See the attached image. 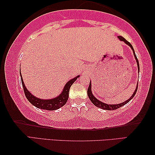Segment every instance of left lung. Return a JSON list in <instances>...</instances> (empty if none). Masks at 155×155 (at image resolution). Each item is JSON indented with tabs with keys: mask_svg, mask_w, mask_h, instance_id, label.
Here are the masks:
<instances>
[{
	"mask_svg": "<svg viewBox=\"0 0 155 155\" xmlns=\"http://www.w3.org/2000/svg\"><path fill=\"white\" fill-rule=\"evenodd\" d=\"M118 38L120 39L121 41H123L126 43V45H128V46H130V48L132 49V50H133V54L134 55H135V60H136V62L137 63V67H138V69H139V61H138V59L137 58L136 55H135V51H134V49L133 46H132V45L130 44V42H128L127 40H126L124 38H123L122 36H121V35H120V36H118ZM137 88H138V82H137V86L136 87V89L135 91V92L133 93V95L131 96V97L128 99V100H126L124 101V102H122L121 104H105L104 102H101V101L98 100L97 98H96L95 97H94V95H93L92 93V91H91V81H90V84H89V87H88V91H87V94H88V97H89L90 100L91 101V102H92L93 104H94L95 106H97V107L98 108H100L101 109H104V110H115V109H117L121 107V106L125 105L127 104L128 102H129L133 98L134 96L135 95L136 93H137Z\"/></svg>",
	"mask_w": 155,
	"mask_h": 155,
	"instance_id": "left-lung-1",
	"label": "left lung"
}]
</instances>
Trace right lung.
<instances>
[{
  "mask_svg": "<svg viewBox=\"0 0 155 155\" xmlns=\"http://www.w3.org/2000/svg\"><path fill=\"white\" fill-rule=\"evenodd\" d=\"M20 78H21V82L23 87V90L25 92V95L26 97L31 104L34 105L35 107L40 109H44L47 110H54L60 108L62 106H64L68 100V92L71 85L74 83L75 81L80 77V75H78L73 79L70 80L66 84L62 93L60 95H58L57 97L50 99V100H42V99L38 98L35 96L33 95L27 89L26 87L25 86V84L22 80V77L21 73L20 72Z\"/></svg>",
  "mask_w": 155,
  "mask_h": 155,
  "instance_id": "right-lung-1",
  "label": "right lung"
}]
</instances>
